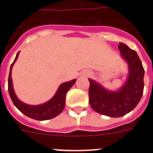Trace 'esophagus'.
I'll return each mask as SVG.
<instances>
[{"label":"esophagus","mask_w":153,"mask_h":153,"mask_svg":"<svg viewBox=\"0 0 153 153\" xmlns=\"http://www.w3.org/2000/svg\"><path fill=\"white\" fill-rule=\"evenodd\" d=\"M87 75H88V74H86V76H87Z\"/></svg>","instance_id":"34e87169"}]
</instances>
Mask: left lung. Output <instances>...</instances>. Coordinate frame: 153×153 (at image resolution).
Here are the masks:
<instances>
[{
    "mask_svg": "<svg viewBox=\"0 0 153 153\" xmlns=\"http://www.w3.org/2000/svg\"><path fill=\"white\" fill-rule=\"evenodd\" d=\"M121 56L128 63L129 76L117 91H109L89 79V102L96 112L109 117H120L134 109L144 89V68L137 53L123 43L119 44Z\"/></svg>",
    "mask_w": 153,
    "mask_h": 153,
    "instance_id": "left-lung-1",
    "label": "left lung"
}]
</instances>
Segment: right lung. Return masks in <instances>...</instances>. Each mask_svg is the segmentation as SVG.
<instances>
[{
	"mask_svg": "<svg viewBox=\"0 0 153 153\" xmlns=\"http://www.w3.org/2000/svg\"><path fill=\"white\" fill-rule=\"evenodd\" d=\"M18 52L13 63L10 66V74L8 77V92L11 98L13 103L22 113L31 119L36 120H47L54 118L60 114L64 109L65 102H66V94L67 91L75 83L76 79H73L69 82L63 83L59 86L56 94L49 101L38 106H31L21 102L16 96L13 88L11 78V70L13 64L17 60L19 55Z\"/></svg>",
	"mask_w": 153,
	"mask_h": 153,
	"instance_id": "obj_1",
	"label": "right lung"
}]
</instances>
